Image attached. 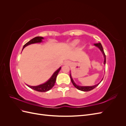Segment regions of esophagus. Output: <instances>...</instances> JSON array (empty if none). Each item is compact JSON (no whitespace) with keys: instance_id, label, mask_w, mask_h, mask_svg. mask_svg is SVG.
I'll return each mask as SVG.
<instances>
[{"instance_id":"esophagus-1","label":"esophagus","mask_w":126,"mask_h":126,"mask_svg":"<svg viewBox=\"0 0 126 126\" xmlns=\"http://www.w3.org/2000/svg\"><path fill=\"white\" fill-rule=\"evenodd\" d=\"M64 64H67V65H68L69 64V62L68 61H66V62H64Z\"/></svg>"}]
</instances>
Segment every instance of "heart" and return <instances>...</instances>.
I'll return each mask as SVG.
<instances>
[{
	"instance_id": "heart-1",
	"label": "heart",
	"mask_w": 126,
	"mask_h": 126,
	"mask_svg": "<svg viewBox=\"0 0 126 126\" xmlns=\"http://www.w3.org/2000/svg\"><path fill=\"white\" fill-rule=\"evenodd\" d=\"M79 43H80V40L79 39H75L71 42L70 43V45L72 47H75L76 46L78 45Z\"/></svg>"
}]
</instances>
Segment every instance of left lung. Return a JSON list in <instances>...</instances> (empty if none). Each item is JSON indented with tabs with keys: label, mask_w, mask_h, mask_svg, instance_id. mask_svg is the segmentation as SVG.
<instances>
[{
	"label": "left lung",
	"mask_w": 126,
	"mask_h": 126,
	"mask_svg": "<svg viewBox=\"0 0 126 126\" xmlns=\"http://www.w3.org/2000/svg\"><path fill=\"white\" fill-rule=\"evenodd\" d=\"M94 45L95 46H96L97 47H98L99 48L100 50H101V51L102 52L103 55H104V64H106V55H105V54L104 52V49H103V48H102V46L101 44L99 43H98V44H94ZM70 79H71V81L72 83V84H73V85L76 88L78 89V90H80L81 91H90L91 90L94 89V88H95L99 83L101 82V81L102 80V79L101 80V81L98 83V84L96 85H94V86H78L76 84V83H75V82L74 81L73 79H72V77H71V73L70 74Z\"/></svg>",
	"instance_id": "8db88e82"
}]
</instances>
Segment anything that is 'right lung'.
<instances>
[{"instance_id": "add662e5", "label": "right lung", "mask_w": 126, "mask_h": 126, "mask_svg": "<svg viewBox=\"0 0 126 126\" xmlns=\"http://www.w3.org/2000/svg\"><path fill=\"white\" fill-rule=\"evenodd\" d=\"M43 39H44V38L42 37H36L35 38H33V39L29 41L28 43H27L24 46L23 49L25 47L27 46L28 45H29L30 44L41 43V42H42V40ZM60 69H61V67H60L58 70H57L54 72V74H53L52 76L51 77V78L49 79L47 82H46L45 83H43V84H41L37 86H30L27 85L29 88H32L37 91H39V92H46V91L50 90L54 86L56 82V80L57 76L58 75Z\"/></svg>"}]
</instances>
